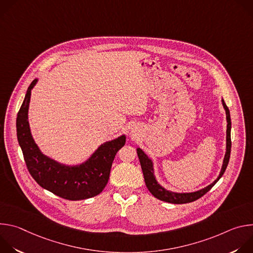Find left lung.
Segmentation results:
<instances>
[{"label": "left lung", "instance_id": "1", "mask_svg": "<svg viewBox=\"0 0 253 253\" xmlns=\"http://www.w3.org/2000/svg\"><path fill=\"white\" fill-rule=\"evenodd\" d=\"M222 104H223V107H224L225 112H226V120H227L226 153H225V156H224L222 168H221V171H220V174H219L218 178L216 179L213 183L208 185L207 187H205V188H203V189H201L199 191L192 192V193H175V192H171V191H168V190L164 189L156 181L155 176H154V171H153L152 161L148 158V156L145 153H144L140 148H137V154H138L139 161H140V164H141V168H142V171H143L144 180H145V183H146V186H147L148 190L151 192V194L154 197H156L159 200H162V201H165V202H168V203H173V204L189 203V202L195 201V200L199 199L200 197H202L221 178V176L225 172L226 167L228 165L229 158H230V151H231V137H230L231 120H230V113H229V110H228V107L226 106V104H225V102L223 100H222Z\"/></svg>", "mask_w": 253, "mask_h": 253}]
</instances>
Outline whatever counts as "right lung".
Segmentation results:
<instances>
[{"label":"right lung","instance_id":"add662e5","mask_svg":"<svg viewBox=\"0 0 253 253\" xmlns=\"http://www.w3.org/2000/svg\"><path fill=\"white\" fill-rule=\"evenodd\" d=\"M37 83L35 79L29 86L17 116V137L27 168L41 187L67 200H82L102 192L110 176L116 153L125 145L126 137L120 136L106 142L85 163L79 166H65L48 158L35 143L28 122L31 90Z\"/></svg>","mask_w":253,"mask_h":253}]
</instances>
